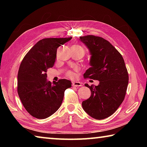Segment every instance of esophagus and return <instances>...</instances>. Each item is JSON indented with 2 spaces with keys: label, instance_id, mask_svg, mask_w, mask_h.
Here are the masks:
<instances>
[{
  "label": "esophagus",
  "instance_id": "obj_1",
  "mask_svg": "<svg viewBox=\"0 0 147 147\" xmlns=\"http://www.w3.org/2000/svg\"><path fill=\"white\" fill-rule=\"evenodd\" d=\"M72 85H73V86H74V87H80V86H82V83L80 82L74 81V82H73V83H72Z\"/></svg>",
  "mask_w": 147,
  "mask_h": 147
}]
</instances>
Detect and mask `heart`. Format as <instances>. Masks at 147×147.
Wrapping results in <instances>:
<instances>
[{
	"label": "heart",
	"mask_w": 147,
	"mask_h": 147,
	"mask_svg": "<svg viewBox=\"0 0 147 147\" xmlns=\"http://www.w3.org/2000/svg\"><path fill=\"white\" fill-rule=\"evenodd\" d=\"M75 46H78V45H75ZM67 76H73V73H72L71 71H69L67 73Z\"/></svg>",
	"instance_id": "b5f03b06"
}]
</instances>
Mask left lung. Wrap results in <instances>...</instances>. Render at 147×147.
Here are the masks:
<instances>
[{
	"mask_svg": "<svg viewBox=\"0 0 147 147\" xmlns=\"http://www.w3.org/2000/svg\"><path fill=\"white\" fill-rule=\"evenodd\" d=\"M80 39L91 54V67L84 77L99 81L96 86L85 84L91 95L82 105L91 117L101 120L115 113L123 102L128 84L127 69L123 56L108 41L92 35Z\"/></svg>",
	"mask_w": 147,
	"mask_h": 147,
	"instance_id": "left-lung-1",
	"label": "left lung"
}]
</instances>
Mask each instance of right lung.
I'll return each instance as SVG.
<instances>
[{"label":"right lung","mask_w":147,"mask_h":147,"mask_svg":"<svg viewBox=\"0 0 147 147\" xmlns=\"http://www.w3.org/2000/svg\"><path fill=\"white\" fill-rule=\"evenodd\" d=\"M72 38H45L28 52L20 65L17 76V92L22 104L32 116L43 119L58 110L64 92L71 88L70 80L60 79L51 83L47 71L54 66L57 49Z\"/></svg>","instance_id":"obj_1"}]
</instances>
